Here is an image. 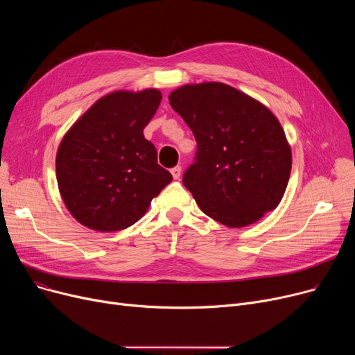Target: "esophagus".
<instances>
[{"instance_id": "34e87169", "label": "esophagus", "mask_w": 355, "mask_h": 355, "mask_svg": "<svg viewBox=\"0 0 355 355\" xmlns=\"http://www.w3.org/2000/svg\"><path fill=\"white\" fill-rule=\"evenodd\" d=\"M171 174H173V178H174V180H178V178L181 177V166H180V165L174 166L173 170H171Z\"/></svg>"}]
</instances>
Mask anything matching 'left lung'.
<instances>
[{
	"label": "left lung",
	"mask_w": 355,
	"mask_h": 355,
	"mask_svg": "<svg viewBox=\"0 0 355 355\" xmlns=\"http://www.w3.org/2000/svg\"><path fill=\"white\" fill-rule=\"evenodd\" d=\"M170 105L193 130L196 162L182 182L204 214L245 227L275 210L291 175L292 153L272 112L229 85H185Z\"/></svg>",
	"instance_id": "obj_1"
}]
</instances>
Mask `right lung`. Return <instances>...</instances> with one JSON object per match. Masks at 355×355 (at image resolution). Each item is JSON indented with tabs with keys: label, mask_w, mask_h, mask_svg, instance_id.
Wrapping results in <instances>:
<instances>
[{
	"label": "right lung",
	"mask_w": 355,
	"mask_h": 355,
	"mask_svg": "<svg viewBox=\"0 0 355 355\" xmlns=\"http://www.w3.org/2000/svg\"><path fill=\"white\" fill-rule=\"evenodd\" d=\"M158 89L118 90L73 123L55 155L59 191L70 214L96 232L137 223L173 175L157 162L144 128L161 103Z\"/></svg>",
	"instance_id": "1"
}]
</instances>
